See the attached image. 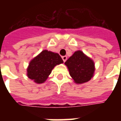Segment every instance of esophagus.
Masks as SVG:
<instances>
[{
  "mask_svg": "<svg viewBox=\"0 0 121 121\" xmlns=\"http://www.w3.org/2000/svg\"><path fill=\"white\" fill-rule=\"evenodd\" d=\"M61 58H62V59H63V61H64V62H65V61H66L67 59V57L66 56H62Z\"/></svg>",
  "mask_w": 121,
  "mask_h": 121,
  "instance_id": "1",
  "label": "esophagus"
}]
</instances>
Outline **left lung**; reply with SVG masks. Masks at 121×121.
I'll use <instances>...</instances> for the list:
<instances>
[{"instance_id":"1","label":"left lung","mask_w":121,"mask_h":121,"mask_svg":"<svg viewBox=\"0 0 121 121\" xmlns=\"http://www.w3.org/2000/svg\"><path fill=\"white\" fill-rule=\"evenodd\" d=\"M71 76L76 84H83L93 76L95 65L93 60L80 50L76 51L65 62Z\"/></svg>"}]
</instances>
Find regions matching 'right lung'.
<instances>
[{
  "label": "right lung",
  "mask_w": 121,
  "mask_h": 121,
  "mask_svg": "<svg viewBox=\"0 0 121 121\" xmlns=\"http://www.w3.org/2000/svg\"><path fill=\"white\" fill-rule=\"evenodd\" d=\"M63 60L57 53L45 50L30 61L27 75L37 84L43 83L56 65L63 63Z\"/></svg>",
  "instance_id": "obj_1"
}]
</instances>
